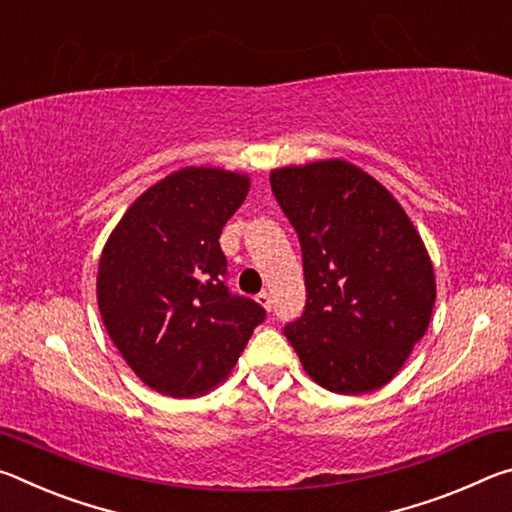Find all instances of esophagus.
I'll use <instances>...</instances> for the list:
<instances>
[{
	"label": "esophagus",
	"instance_id": "obj_1",
	"mask_svg": "<svg viewBox=\"0 0 512 512\" xmlns=\"http://www.w3.org/2000/svg\"><path fill=\"white\" fill-rule=\"evenodd\" d=\"M259 305H262L266 311H271L273 309V300H271V293L268 291H262V293H257V298H255Z\"/></svg>",
	"mask_w": 512,
	"mask_h": 512
}]
</instances>
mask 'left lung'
<instances>
[{
    "mask_svg": "<svg viewBox=\"0 0 512 512\" xmlns=\"http://www.w3.org/2000/svg\"><path fill=\"white\" fill-rule=\"evenodd\" d=\"M298 232L307 305L284 327L307 375L361 395L388 384L427 332L436 275L427 246L388 189L348 160L271 171Z\"/></svg>",
    "mask_w": 512,
    "mask_h": 512,
    "instance_id": "8db88e82",
    "label": "left lung"
}]
</instances>
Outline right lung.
<instances>
[{
	"label": "right lung",
	"instance_id": "1",
	"mask_svg": "<svg viewBox=\"0 0 512 512\" xmlns=\"http://www.w3.org/2000/svg\"><path fill=\"white\" fill-rule=\"evenodd\" d=\"M248 173L185 167L128 207L101 250L106 332L146 386L169 397L228 379L264 309L223 284V225L246 201Z\"/></svg>",
	"mask_w": 512,
	"mask_h": 512
}]
</instances>
